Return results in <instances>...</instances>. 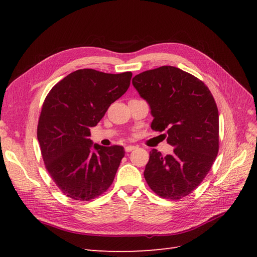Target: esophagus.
Masks as SVG:
<instances>
[{
    "mask_svg": "<svg viewBox=\"0 0 257 257\" xmlns=\"http://www.w3.org/2000/svg\"><path fill=\"white\" fill-rule=\"evenodd\" d=\"M135 149H136V146H127V147H124L125 152H130V151H133Z\"/></svg>",
    "mask_w": 257,
    "mask_h": 257,
    "instance_id": "1",
    "label": "esophagus"
}]
</instances>
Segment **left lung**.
Segmentation results:
<instances>
[{
  "mask_svg": "<svg viewBox=\"0 0 257 257\" xmlns=\"http://www.w3.org/2000/svg\"><path fill=\"white\" fill-rule=\"evenodd\" d=\"M133 85L149 103L151 129L162 133L173 154L150 151L144 176L161 198L180 200L203 181L219 152V111L199 78L173 66L136 75Z\"/></svg>",
  "mask_w": 257,
  "mask_h": 257,
  "instance_id": "8db88e82",
  "label": "left lung"
}]
</instances>
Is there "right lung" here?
<instances>
[{"mask_svg": "<svg viewBox=\"0 0 257 257\" xmlns=\"http://www.w3.org/2000/svg\"><path fill=\"white\" fill-rule=\"evenodd\" d=\"M133 74L78 69L53 87L43 103L37 139L53 181L76 201H90L110 187L123 147L92 145L90 128L130 86Z\"/></svg>", "mask_w": 257, "mask_h": 257, "instance_id": "right-lung-1", "label": "right lung"}]
</instances>
